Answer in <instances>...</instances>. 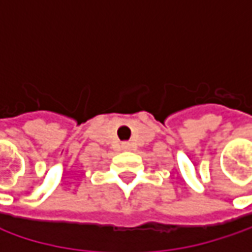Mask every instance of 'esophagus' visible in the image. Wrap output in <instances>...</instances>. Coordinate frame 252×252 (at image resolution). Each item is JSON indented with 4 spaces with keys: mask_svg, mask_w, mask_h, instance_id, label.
Instances as JSON below:
<instances>
[{
    "mask_svg": "<svg viewBox=\"0 0 252 252\" xmlns=\"http://www.w3.org/2000/svg\"><path fill=\"white\" fill-rule=\"evenodd\" d=\"M123 149H124V150H129V149H131L129 143H124V144H123Z\"/></svg>",
    "mask_w": 252,
    "mask_h": 252,
    "instance_id": "34e87169",
    "label": "esophagus"
}]
</instances>
